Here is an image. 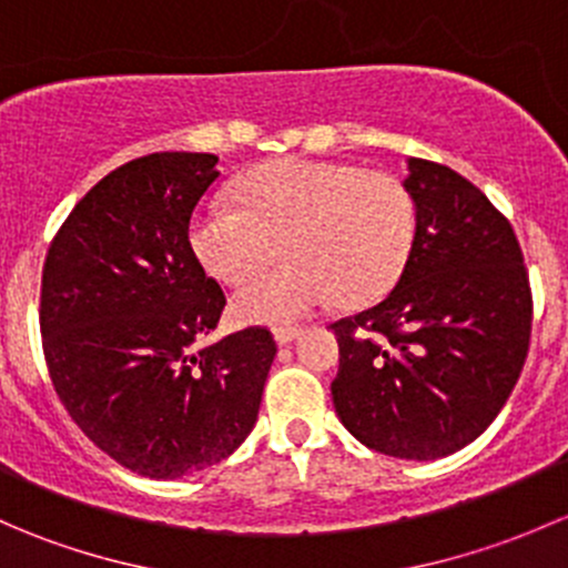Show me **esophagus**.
<instances>
[{"label":"esophagus","mask_w":568,"mask_h":568,"mask_svg":"<svg viewBox=\"0 0 568 568\" xmlns=\"http://www.w3.org/2000/svg\"><path fill=\"white\" fill-rule=\"evenodd\" d=\"M300 335L302 329H296V326H277V329H274V341H277V346H288V343H294Z\"/></svg>","instance_id":"1"}]
</instances>
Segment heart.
<instances>
[{
  "instance_id": "heart-1",
  "label": "heart",
  "mask_w": 568,
  "mask_h": 568,
  "mask_svg": "<svg viewBox=\"0 0 568 568\" xmlns=\"http://www.w3.org/2000/svg\"><path fill=\"white\" fill-rule=\"evenodd\" d=\"M237 205L211 203L189 242L205 272L244 285L280 261L288 266L247 285L233 311L247 324H294L341 300L365 305L393 288L415 247L409 189L354 164L283 159L244 175Z\"/></svg>"
}]
</instances>
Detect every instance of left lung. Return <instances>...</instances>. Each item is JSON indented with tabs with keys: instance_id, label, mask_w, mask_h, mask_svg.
I'll use <instances>...</instances> for the list:
<instances>
[{
	"instance_id": "obj_1",
	"label": "left lung",
	"mask_w": 568,
	"mask_h": 568,
	"mask_svg": "<svg viewBox=\"0 0 568 568\" xmlns=\"http://www.w3.org/2000/svg\"><path fill=\"white\" fill-rule=\"evenodd\" d=\"M415 247L398 285L332 324V404L371 450L432 462L486 432L523 374L532 296L514 227L450 168L409 159Z\"/></svg>"
}]
</instances>
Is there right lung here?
<instances>
[{
  "instance_id": "1",
  "label": "right lung",
  "mask_w": 568,
  "mask_h": 568,
  "mask_svg": "<svg viewBox=\"0 0 568 568\" xmlns=\"http://www.w3.org/2000/svg\"><path fill=\"white\" fill-rule=\"evenodd\" d=\"M216 162L164 151L112 170L45 252L40 335L51 385L95 448L145 478L227 459L255 426L277 354L263 326L194 352L225 311L189 244Z\"/></svg>"
}]
</instances>
